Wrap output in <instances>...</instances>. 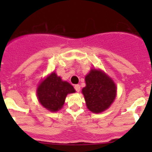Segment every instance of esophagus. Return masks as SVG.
Returning a JSON list of instances; mask_svg holds the SVG:
<instances>
[{"label":"esophagus","mask_w":152,"mask_h":152,"mask_svg":"<svg viewBox=\"0 0 152 152\" xmlns=\"http://www.w3.org/2000/svg\"><path fill=\"white\" fill-rule=\"evenodd\" d=\"M74 88H75V90H76V92H79V91H80L81 87H80V85H76L74 86Z\"/></svg>","instance_id":"obj_1"}]
</instances>
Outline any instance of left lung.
<instances>
[{
	"instance_id": "left-lung-1",
	"label": "left lung",
	"mask_w": 152,
	"mask_h": 152,
	"mask_svg": "<svg viewBox=\"0 0 152 152\" xmlns=\"http://www.w3.org/2000/svg\"><path fill=\"white\" fill-rule=\"evenodd\" d=\"M85 82L82 93L87 108L94 113L109 108L116 96V86L113 81L102 70L93 69L85 76Z\"/></svg>"
}]
</instances>
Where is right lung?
Masks as SVG:
<instances>
[{
  "label": "right lung",
  "mask_w": 152,
  "mask_h": 152,
  "mask_svg": "<svg viewBox=\"0 0 152 152\" xmlns=\"http://www.w3.org/2000/svg\"><path fill=\"white\" fill-rule=\"evenodd\" d=\"M73 93H75L73 86L62 81L55 73H52L42 81L37 90L39 102L50 112L60 110L65 103L67 95Z\"/></svg>",
  "instance_id": "add662e5"
}]
</instances>
